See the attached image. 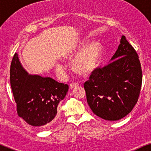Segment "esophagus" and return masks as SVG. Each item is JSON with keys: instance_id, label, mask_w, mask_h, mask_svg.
<instances>
[{"instance_id": "obj_1", "label": "esophagus", "mask_w": 151, "mask_h": 151, "mask_svg": "<svg viewBox=\"0 0 151 151\" xmlns=\"http://www.w3.org/2000/svg\"><path fill=\"white\" fill-rule=\"evenodd\" d=\"M79 86V84H77V83H72V84H70V88L71 89H74V88L77 87V86Z\"/></svg>"}]
</instances>
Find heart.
I'll list each match as a JSON object with an SVG mask.
<instances>
[{"mask_svg": "<svg viewBox=\"0 0 151 151\" xmlns=\"http://www.w3.org/2000/svg\"><path fill=\"white\" fill-rule=\"evenodd\" d=\"M85 45H81L77 47V52L81 53L76 57L72 62L74 71L81 76H89L98 68L101 62L102 55V46L101 43L93 42L85 48ZM59 70H65L62 65H57Z\"/></svg>", "mask_w": 151, "mask_h": 151, "instance_id": "obj_1", "label": "heart"}]
</instances>
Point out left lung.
<instances>
[{
    "mask_svg": "<svg viewBox=\"0 0 151 151\" xmlns=\"http://www.w3.org/2000/svg\"><path fill=\"white\" fill-rule=\"evenodd\" d=\"M142 84L138 54L126 37L110 63L97 68L84 84L86 100L93 113L106 121H118L132 111Z\"/></svg>",
    "mask_w": 151,
    "mask_h": 151,
    "instance_id": "left-lung-1",
    "label": "left lung"
}]
</instances>
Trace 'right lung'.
Returning a JSON list of instances; mask_svg holds the SVG:
<instances>
[{"mask_svg":"<svg viewBox=\"0 0 151 151\" xmlns=\"http://www.w3.org/2000/svg\"><path fill=\"white\" fill-rule=\"evenodd\" d=\"M10 80L19 116L35 127L45 129L51 125L59 103L68 91V85L51 77L28 74L17 53L10 65Z\"/></svg>","mask_w":151,"mask_h":151,"instance_id":"add662e5","label":"right lung"}]
</instances>
